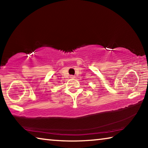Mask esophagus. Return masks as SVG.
I'll return each instance as SVG.
<instances>
[{
  "mask_svg": "<svg viewBox=\"0 0 148 148\" xmlns=\"http://www.w3.org/2000/svg\"><path fill=\"white\" fill-rule=\"evenodd\" d=\"M71 78H75L74 76H71Z\"/></svg>",
  "mask_w": 148,
  "mask_h": 148,
  "instance_id": "1",
  "label": "esophagus"
}]
</instances>
